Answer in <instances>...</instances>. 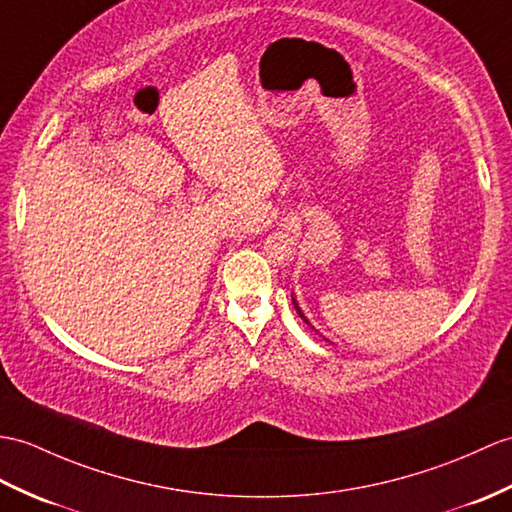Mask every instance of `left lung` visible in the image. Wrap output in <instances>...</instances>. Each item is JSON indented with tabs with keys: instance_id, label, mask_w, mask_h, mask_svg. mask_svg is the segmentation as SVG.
Returning <instances> with one entry per match:
<instances>
[{
	"instance_id": "8db88e82",
	"label": "left lung",
	"mask_w": 512,
	"mask_h": 512,
	"mask_svg": "<svg viewBox=\"0 0 512 512\" xmlns=\"http://www.w3.org/2000/svg\"><path fill=\"white\" fill-rule=\"evenodd\" d=\"M292 305H294V310H296V314H299V316H301V318L305 320V323L312 327V323H310V320H307V318H305V314H303V310H301V307H299V303H296V299H294V296H292ZM312 329H314V327H312Z\"/></svg>"
}]
</instances>
